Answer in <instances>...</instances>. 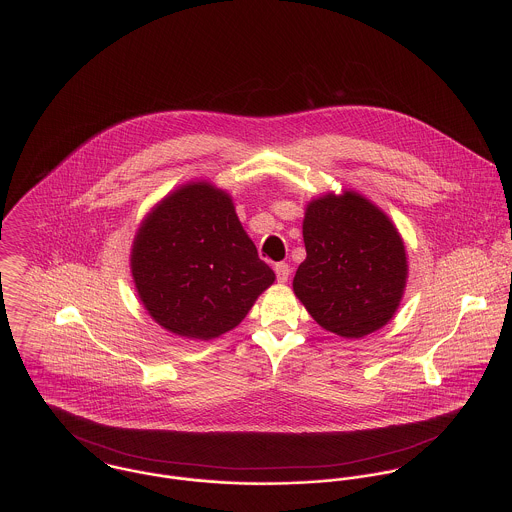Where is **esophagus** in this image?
<instances>
[{
    "label": "esophagus",
    "mask_w": 512,
    "mask_h": 512,
    "mask_svg": "<svg viewBox=\"0 0 512 512\" xmlns=\"http://www.w3.org/2000/svg\"><path fill=\"white\" fill-rule=\"evenodd\" d=\"M276 276H278L279 283L287 281L289 276H291V268H289V264H285V262H279V264H276Z\"/></svg>",
    "instance_id": "1"
}]
</instances>
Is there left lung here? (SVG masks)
I'll list each match as a JSON object with an SVG mask.
<instances>
[{
  "mask_svg": "<svg viewBox=\"0 0 512 512\" xmlns=\"http://www.w3.org/2000/svg\"><path fill=\"white\" fill-rule=\"evenodd\" d=\"M303 240L307 258L293 291L319 325L362 338L393 317L407 281L405 246L368 199L348 191L313 201Z\"/></svg>",
  "mask_w": 512,
  "mask_h": 512,
  "instance_id": "1",
  "label": "left lung"
}]
</instances>
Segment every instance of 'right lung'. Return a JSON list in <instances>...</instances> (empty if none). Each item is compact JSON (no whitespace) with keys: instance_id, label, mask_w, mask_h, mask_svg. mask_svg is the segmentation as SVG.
Returning a JSON list of instances; mask_svg holds the SVG:
<instances>
[{"instance_id":"obj_1","label":"right lung","mask_w":512,"mask_h":512,"mask_svg":"<svg viewBox=\"0 0 512 512\" xmlns=\"http://www.w3.org/2000/svg\"><path fill=\"white\" fill-rule=\"evenodd\" d=\"M131 266L150 317L199 340L238 325L276 279L244 233L231 197L207 184L178 189L148 215Z\"/></svg>"}]
</instances>
